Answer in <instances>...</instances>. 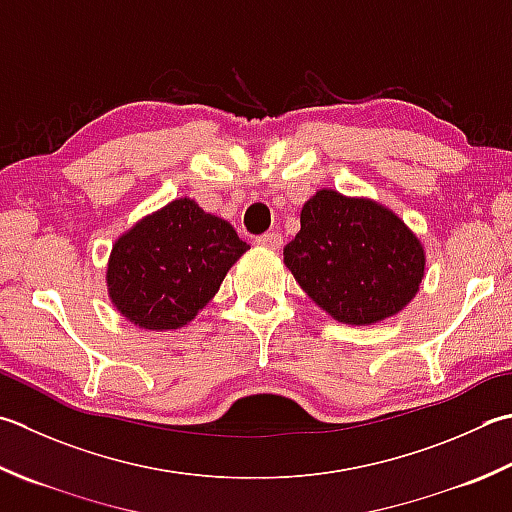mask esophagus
Masks as SVG:
<instances>
[{"instance_id":"esophagus-1","label":"esophagus","mask_w":512,"mask_h":512,"mask_svg":"<svg viewBox=\"0 0 512 512\" xmlns=\"http://www.w3.org/2000/svg\"><path fill=\"white\" fill-rule=\"evenodd\" d=\"M255 244L262 246V248H268V250H279L284 244V239L279 237L277 233H264V235H259L255 239Z\"/></svg>"}]
</instances>
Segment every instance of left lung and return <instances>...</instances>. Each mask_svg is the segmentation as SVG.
<instances>
[{"mask_svg": "<svg viewBox=\"0 0 512 512\" xmlns=\"http://www.w3.org/2000/svg\"><path fill=\"white\" fill-rule=\"evenodd\" d=\"M284 264L304 293L342 324L370 326L404 310L426 270L422 239L388 206L319 188L299 215Z\"/></svg>", "mask_w": 512, "mask_h": 512, "instance_id": "1", "label": "left lung"}]
</instances>
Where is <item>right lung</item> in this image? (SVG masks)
Returning a JSON list of instances; mask_svg holds the SVG:
<instances>
[{"label": "right lung", "instance_id": "1", "mask_svg": "<svg viewBox=\"0 0 512 512\" xmlns=\"http://www.w3.org/2000/svg\"><path fill=\"white\" fill-rule=\"evenodd\" d=\"M248 248L226 219L177 197L115 239L106 266L108 297L139 328H182L215 297Z\"/></svg>", "mask_w": 512, "mask_h": 512}]
</instances>
